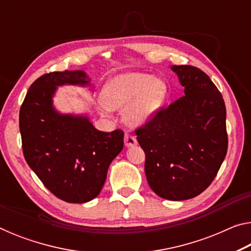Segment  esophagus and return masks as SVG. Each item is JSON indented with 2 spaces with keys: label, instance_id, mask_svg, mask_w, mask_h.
<instances>
[{
  "label": "esophagus",
  "instance_id": "obj_1",
  "mask_svg": "<svg viewBox=\"0 0 251 251\" xmlns=\"http://www.w3.org/2000/svg\"><path fill=\"white\" fill-rule=\"evenodd\" d=\"M124 143H125L126 147H133V146L137 145V141H136V138L134 137V136H131L129 134H125Z\"/></svg>",
  "mask_w": 251,
  "mask_h": 251
}]
</instances>
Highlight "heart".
I'll return each instance as SVG.
<instances>
[{
  "label": "heart",
  "mask_w": 251,
  "mask_h": 251,
  "mask_svg": "<svg viewBox=\"0 0 251 251\" xmlns=\"http://www.w3.org/2000/svg\"><path fill=\"white\" fill-rule=\"evenodd\" d=\"M164 79L141 72H127L110 78L100 94L101 110L123 109L127 125L139 127L152 120L166 100Z\"/></svg>",
  "instance_id": "heart-1"
}]
</instances>
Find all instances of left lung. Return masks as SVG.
<instances>
[{
  "label": "left lung",
  "instance_id": "1",
  "mask_svg": "<svg viewBox=\"0 0 251 251\" xmlns=\"http://www.w3.org/2000/svg\"><path fill=\"white\" fill-rule=\"evenodd\" d=\"M185 88L180 97L136 130L145 151L148 185L159 197L186 201L211 184L226 157V106L209 76L172 65Z\"/></svg>",
  "mask_w": 251,
  "mask_h": 251
}]
</instances>
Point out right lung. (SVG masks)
Wrapping results in <instances>:
<instances>
[{
	"instance_id": "obj_1",
	"label": "right lung",
	"mask_w": 251,
	"mask_h": 251,
	"mask_svg": "<svg viewBox=\"0 0 251 251\" xmlns=\"http://www.w3.org/2000/svg\"><path fill=\"white\" fill-rule=\"evenodd\" d=\"M84 71L45 74L34 82L20 109L23 154L50 193L73 203L91 201L103 188L108 167L124 147V133L97 130L87 114L55 107L58 87L95 86Z\"/></svg>"
}]
</instances>
